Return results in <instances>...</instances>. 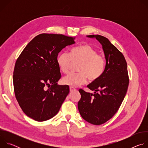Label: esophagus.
Here are the masks:
<instances>
[{"label": "esophagus", "instance_id": "34e87169", "mask_svg": "<svg viewBox=\"0 0 148 148\" xmlns=\"http://www.w3.org/2000/svg\"><path fill=\"white\" fill-rule=\"evenodd\" d=\"M76 89L74 88V87H70V92H72V91H75Z\"/></svg>", "mask_w": 148, "mask_h": 148}]
</instances>
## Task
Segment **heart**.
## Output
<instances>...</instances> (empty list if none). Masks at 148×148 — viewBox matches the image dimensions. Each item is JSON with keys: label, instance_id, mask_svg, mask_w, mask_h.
Here are the masks:
<instances>
[{"label": "heart", "instance_id": "heart-1", "mask_svg": "<svg viewBox=\"0 0 148 148\" xmlns=\"http://www.w3.org/2000/svg\"><path fill=\"white\" fill-rule=\"evenodd\" d=\"M81 61L78 73H70L64 77L62 82L66 85L77 87L87 82L96 81L103 74L106 60L105 56L88 45H82L72 48L69 53L63 52L57 58V64L63 73L69 72L72 61Z\"/></svg>", "mask_w": 148, "mask_h": 148}]
</instances>
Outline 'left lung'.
I'll list each match as a JSON object with an SVG mask.
<instances>
[{"label": "left lung", "mask_w": 148, "mask_h": 148, "mask_svg": "<svg viewBox=\"0 0 148 148\" xmlns=\"http://www.w3.org/2000/svg\"><path fill=\"white\" fill-rule=\"evenodd\" d=\"M88 37H95L102 45L106 66L101 77L87 86L94 91V94L79 90L81 99L78 108L84 119L99 125L112 118L119 110L128 90L129 76L123 55L107 38L98 34Z\"/></svg>", "instance_id": "8db88e82"}]
</instances>
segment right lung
I'll list each match as a JSON object with an SVG mask.
<instances>
[{
	"label": "right lung",
	"mask_w": 148,
	"mask_h": 148,
	"mask_svg": "<svg viewBox=\"0 0 148 148\" xmlns=\"http://www.w3.org/2000/svg\"><path fill=\"white\" fill-rule=\"evenodd\" d=\"M75 38L63 34H38L16 61L13 75L15 97L24 113L35 121L54 116L70 92L69 86L57 85L61 75L57 58L62 49L75 43Z\"/></svg>",
	"instance_id": "right-lung-1"
}]
</instances>
